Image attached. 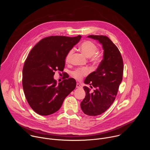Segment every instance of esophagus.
I'll return each mask as SVG.
<instances>
[{
  "label": "esophagus",
  "mask_w": 150,
  "mask_h": 150,
  "mask_svg": "<svg viewBox=\"0 0 150 150\" xmlns=\"http://www.w3.org/2000/svg\"><path fill=\"white\" fill-rule=\"evenodd\" d=\"M76 87L77 88H82V86H81V85L79 83H76Z\"/></svg>",
  "instance_id": "obj_1"
}]
</instances>
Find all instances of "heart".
Segmentation results:
<instances>
[{"label": "heart", "mask_w": 150, "mask_h": 150, "mask_svg": "<svg viewBox=\"0 0 150 150\" xmlns=\"http://www.w3.org/2000/svg\"><path fill=\"white\" fill-rule=\"evenodd\" d=\"M81 52L88 57H91V62L94 65H98L100 63L101 58L100 55L96 54L98 50V47L96 44L91 41H83L80 45L79 47ZM73 53V50H71L66 56L65 61L66 62H69L70 61L71 57ZM88 69L85 68H79L72 72V75L76 79L80 80L83 76L88 74Z\"/></svg>", "instance_id": "obj_1"}]
</instances>
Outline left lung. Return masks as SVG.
Instances as JSON below:
<instances>
[{"instance_id": "8db88e82", "label": "left lung", "mask_w": 150, "mask_h": 150, "mask_svg": "<svg viewBox=\"0 0 150 150\" xmlns=\"http://www.w3.org/2000/svg\"><path fill=\"white\" fill-rule=\"evenodd\" d=\"M88 37L98 40L104 50L103 59L97 70L84 81L95 90L91 92L84 86L86 96L81 103V108L85 115L96 116L105 112L114 102L122 81L123 62L120 51L109 37L94 35Z\"/></svg>"}]
</instances>
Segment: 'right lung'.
Returning a JSON list of instances; mask_svg holds the SVG:
<instances>
[{
  "instance_id": "obj_1",
  "label": "right lung",
  "mask_w": 150,
  "mask_h": 150,
  "mask_svg": "<svg viewBox=\"0 0 150 150\" xmlns=\"http://www.w3.org/2000/svg\"><path fill=\"white\" fill-rule=\"evenodd\" d=\"M81 38V35L44 38L27 56L23 71V87L29 105L37 114L47 116L56 112L75 88V79L66 76L57 84L53 76L56 71H63L67 54Z\"/></svg>"
}]
</instances>
